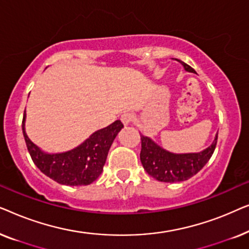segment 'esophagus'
I'll return each instance as SVG.
<instances>
[{
    "label": "esophagus",
    "mask_w": 249,
    "mask_h": 249,
    "mask_svg": "<svg viewBox=\"0 0 249 249\" xmlns=\"http://www.w3.org/2000/svg\"><path fill=\"white\" fill-rule=\"evenodd\" d=\"M132 119H134V115H132L131 113H124L121 115L120 120L124 125H128L132 121Z\"/></svg>",
    "instance_id": "1"
}]
</instances>
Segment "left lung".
<instances>
[{
	"label": "left lung",
	"instance_id": "left-lung-1",
	"mask_svg": "<svg viewBox=\"0 0 249 249\" xmlns=\"http://www.w3.org/2000/svg\"><path fill=\"white\" fill-rule=\"evenodd\" d=\"M183 69L195 73V70L182 61ZM141 161L146 172L162 182L185 181L195 176L209 162L216 146L217 134L209 147L197 153H172L166 151L153 141L141 134Z\"/></svg>",
	"mask_w": 249,
	"mask_h": 249
}]
</instances>
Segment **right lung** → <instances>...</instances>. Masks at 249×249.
I'll list each match as a JSON object with an SVG mask.
<instances>
[{"label": "right lung", "mask_w": 249, "mask_h": 249, "mask_svg": "<svg viewBox=\"0 0 249 249\" xmlns=\"http://www.w3.org/2000/svg\"><path fill=\"white\" fill-rule=\"evenodd\" d=\"M26 111L22 132L34 163L44 175L66 186H86L94 182L103 171L108 151L124 124L120 120L93 132L72 149L49 153L34 144L26 132Z\"/></svg>", "instance_id": "obj_1"}]
</instances>
